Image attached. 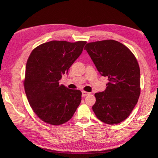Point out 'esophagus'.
<instances>
[{
  "label": "esophagus",
  "mask_w": 158,
  "mask_h": 158,
  "mask_svg": "<svg viewBox=\"0 0 158 158\" xmlns=\"http://www.w3.org/2000/svg\"><path fill=\"white\" fill-rule=\"evenodd\" d=\"M89 94H90L89 92H85V91H82V97H85V96L88 95H89Z\"/></svg>",
  "instance_id": "1"
}]
</instances>
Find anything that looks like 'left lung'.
<instances>
[{
  "label": "left lung",
  "mask_w": 158,
  "mask_h": 158,
  "mask_svg": "<svg viewBox=\"0 0 158 158\" xmlns=\"http://www.w3.org/2000/svg\"><path fill=\"white\" fill-rule=\"evenodd\" d=\"M85 49L102 76L106 89L95 94L92 109L101 121L110 125L126 120L140 94V70L134 54L122 44L106 40L87 44Z\"/></svg>",
  "instance_id": "obj_1"
}]
</instances>
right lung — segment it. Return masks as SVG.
Returning <instances> with one entry per match:
<instances>
[{"instance_id":"obj_1","label":"right lung","mask_w":158,"mask_h":158,"mask_svg":"<svg viewBox=\"0 0 158 158\" xmlns=\"http://www.w3.org/2000/svg\"><path fill=\"white\" fill-rule=\"evenodd\" d=\"M86 44L51 41L31 53L23 82L25 92L31 108L45 123L59 126L68 122L79 106L81 91L60 85L59 81L68 73Z\"/></svg>"}]
</instances>
